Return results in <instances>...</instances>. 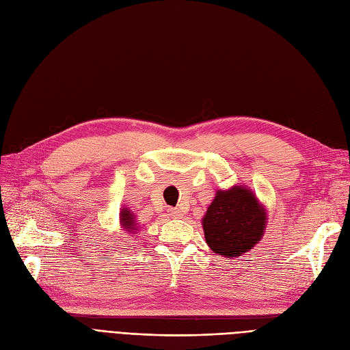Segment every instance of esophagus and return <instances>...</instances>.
<instances>
[{
  "mask_svg": "<svg viewBox=\"0 0 350 350\" xmlns=\"http://www.w3.org/2000/svg\"><path fill=\"white\" fill-rule=\"evenodd\" d=\"M168 212H170V215H172V217H180V215H182V211H180L178 208L170 209V211H168Z\"/></svg>",
  "mask_w": 350,
  "mask_h": 350,
  "instance_id": "1",
  "label": "esophagus"
}]
</instances>
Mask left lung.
<instances>
[{
  "label": "left lung",
  "mask_w": 350,
  "mask_h": 350,
  "mask_svg": "<svg viewBox=\"0 0 350 350\" xmlns=\"http://www.w3.org/2000/svg\"><path fill=\"white\" fill-rule=\"evenodd\" d=\"M266 209L250 189L218 190L202 218L205 240L213 253L234 258L252 250L266 228Z\"/></svg>",
  "instance_id": "obj_1"
}]
</instances>
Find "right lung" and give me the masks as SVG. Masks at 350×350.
Here are the masks:
<instances>
[{
    "mask_svg": "<svg viewBox=\"0 0 350 350\" xmlns=\"http://www.w3.org/2000/svg\"><path fill=\"white\" fill-rule=\"evenodd\" d=\"M120 224H122V227L125 228L128 232H135L138 230L137 228L138 227L137 221H135V215L126 208H123L122 212H120Z\"/></svg>",
    "mask_w": 350,
    "mask_h": 350,
    "instance_id": "obj_1",
    "label": "right lung"
}]
</instances>
